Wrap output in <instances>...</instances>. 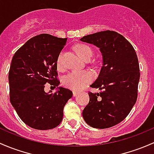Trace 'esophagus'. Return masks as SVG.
<instances>
[{
	"mask_svg": "<svg viewBox=\"0 0 154 154\" xmlns=\"http://www.w3.org/2000/svg\"><path fill=\"white\" fill-rule=\"evenodd\" d=\"M80 94V91H77V90L73 91V96L74 97H76L77 94Z\"/></svg>",
	"mask_w": 154,
	"mask_h": 154,
	"instance_id": "1",
	"label": "esophagus"
}]
</instances>
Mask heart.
<instances>
[{"label": "heart", "instance_id": "heart-1", "mask_svg": "<svg viewBox=\"0 0 154 154\" xmlns=\"http://www.w3.org/2000/svg\"><path fill=\"white\" fill-rule=\"evenodd\" d=\"M77 50L85 60H90L94 55V51L91 46L85 44H80L77 46ZM57 66L60 70L65 68L63 61V51H61L57 59ZM94 78V74L88 71H72L64 77L63 85L66 88L73 90H80L89 84Z\"/></svg>", "mask_w": 154, "mask_h": 154}]
</instances>
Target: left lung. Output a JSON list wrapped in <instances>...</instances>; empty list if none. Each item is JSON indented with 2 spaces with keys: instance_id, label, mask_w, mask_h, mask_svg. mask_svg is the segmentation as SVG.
Here are the masks:
<instances>
[{
  "instance_id": "1",
  "label": "left lung",
  "mask_w": 154,
  "mask_h": 154,
  "mask_svg": "<svg viewBox=\"0 0 154 154\" xmlns=\"http://www.w3.org/2000/svg\"><path fill=\"white\" fill-rule=\"evenodd\" d=\"M80 40L100 48L103 66L89 92V103L82 111L88 125L104 129L125 119L136 103L140 72L138 58L133 46L120 34L103 31L84 36Z\"/></svg>"
}]
</instances>
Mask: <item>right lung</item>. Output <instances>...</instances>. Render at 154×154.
I'll use <instances>...</instances> for the list:
<instances>
[{
  "label": "right lung",
  "instance_id": "add662e5",
  "mask_svg": "<svg viewBox=\"0 0 154 154\" xmlns=\"http://www.w3.org/2000/svg\"><path fill=\"white\" fill-rule=\"evenodd\" d=\"M66 41L67 38L40 34L29 39L12 57L9 72L11 104L32 128L48 130L59 125L65 105L72 97V91L63 87H58L54 94L44 91L47 82L55 88L59 85L57 59Z\"/></svg>",
  "mask_w": 154,
  "mask_h": 154
}]
</instances>
